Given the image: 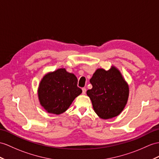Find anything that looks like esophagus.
Segmentation results:
<instances>
[{"instance_id":"obj_1","label":"esophagus","mask_w":159,"mask_h":159,"mask_svg":"<svg viewBox=\"0 0 159 159\" xmlns=\"http://www.w3.org/2000/svg\"><path fill=\"white\" fill-rule=\"evenodd\" d=\"M86 89L85 88H82V94H86Z\"/></svg>"}]
</instances>
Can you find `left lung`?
<instances>
[{
  "mask_svg": "<svg viewBox=\"0 0 159 159\" xmlns=\"http://www.w3.org/2000/svg\"><path fill=\"white\" fill-rule=\"evenodd\" d=\"M90 82L92 88L86 93L99 117L109 119L121 113L128 100L129 88L117 67L113 65L108 71L97 69Z\"/></svg>",
  "mask_w": 159,
  "mask_h": 159,
  "instance_id": "left-lung-1",
  "label": "left lung"
}]
</instances>
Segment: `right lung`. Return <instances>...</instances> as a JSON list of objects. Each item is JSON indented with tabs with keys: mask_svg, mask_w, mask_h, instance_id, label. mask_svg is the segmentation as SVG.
Here are the masks:
<instances>
[{
	"mask_svg": "<svg viewBox=\"0 0 159 159\" xmlns=\"http://www.w3.org/2000/svg\"><path fill=\"white\" fill-rule=\"evenodd\" d=\"M77 85L76 76L65 68L47 73L38 88L40 104L48 113L57 115L63 113L82 92Z\"/></svg>",
	"mask_w": 159,
	"mask_h": 159,
	"instance_id": "1",
	"label": "right lung"
}]
</instances>
